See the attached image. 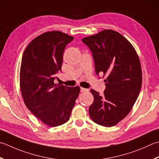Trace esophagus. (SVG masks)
Listing matches in <instances>:
<instances>
[{
    "label": "esophagus",
    "instance_id": "obj_1",
    "mask_svg": "<svg viewBox=\"0 0 159 159\" xmlns=\"http://www.w3.org/2000/svg\"><path fill=\"white\" fill-rule=\"evenodd\" d=\"M80 92H81L82 93H84V92H89V89H86V88H80Z\"/></svg>",
    "mask_w": 159,
    "mask_h": 159
}]
</instances>
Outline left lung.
<instances>
[{"mask_svg": "<svg viewBox=\"0 0 159 159\" xmlns=\"http://www.w3.org/2000/svg\"><path fill=\"white\" fill-rule=\"evenodd\" d=\"M82 41L92 52L96 74L107 76L103 95L91 89L94 102L89 108V116L98 125H116L132 110L141 88L137 52L125 37L112 30H102Z\"/></svg>", "mask_w": 159, "mask_h": 159, "instance_id": "obj_1", "label": "left lung"}]
</instances>
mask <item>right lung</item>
Instances as JSON below:
<instances>
[{"label":"right lung","instance_id":"add662e5","mask_svg":"<svg viewBox=\"0 0 159 159\" xmlns=\"http://www.w3.org/2000/svg\"><path fill=\"white\" fill-rule=\"evenodd\" d=\"M74 37L52 31L36 37L23 52L20 70V88L26 107L41 122L50 127L63 125L70 119L80 93L74 88L54 83L61 70L67 44Z\"/></svg>","mask_w":159,"mask_h":159}]
</instances>
